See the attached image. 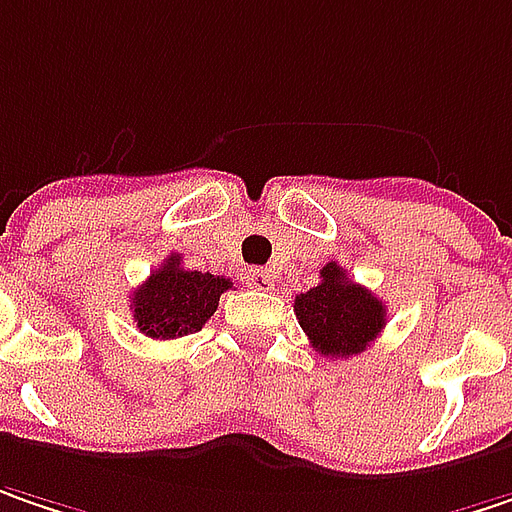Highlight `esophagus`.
<instances>
[{
  "label": "esophagus",
  "mask_w": 512,
  "mask_h": 512,
  "mask_svg": "<svg viewBox=\"0 0 512 512\" xmlns=\"http://www.w3.org/2000/svg\"><path fill=\"white\" fill-rule=\"evenodd\" d=\"M246 281H249V286H255V289H263V292L275 286V278H272V272H269V269H249Z\"/></svg>",
  "instance_id": "34e87169"
}]
</instances>
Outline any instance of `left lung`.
<instances>
[{
  "mask_svg": "<svg viewBox=\"0 0 512 512\" xmlns=\"http://www.w3.org/2000/svg\"><path fill=\"white\" fill-rule=\"evenodd\" d=\"M295 316L321 356L347 359L371 347L385 327V304L371 289L353 284L333 260L321 269V284L295 298Z\"/></svg>",
  "mask_w": 512,
  "mask_h": 512,
  "instance_id": "obj_1",
  "label": "left lung"
}]
</instances>
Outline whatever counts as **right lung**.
Masks as SVG:
<instances>
[{"instance_id":"right-lung-1","label":"right lung","mask_w":512,"mask_h":512,"mask_svg":"<svg viewBox=\"0 0 512 512\" xmlns=\"http://www.w3.org/2000/svg\"><path fill=\"white\" fill-rule=\"evenodd\" d=\"M226 289H231L228 278L182 269V257L170 255L133 292L130 310L144 336L182 339L202 330V324L217 313Z\"/></svg>"}]
</instances>
